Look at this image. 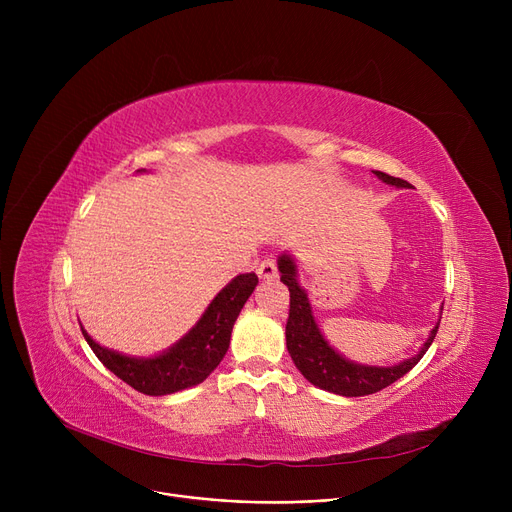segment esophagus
Instances as JSON below:
<instances>
[{
	"instance_id": "34e87169",
	"label": "esophagus",
	"mask_w": 512,
	"mask_h": 512,
	"mask_svg": "<svg viewBox=\"0 0 512 512\" xmlns=\"http://www.w3.org/2000/svg\"><path fill=\"white\" fill-rule=\"evenodd\" d=\"M257 274H259V278H261V280H276V278H278V267H276V261H274V259H265V261H261Z\"/></svg>"
}]
</instances>
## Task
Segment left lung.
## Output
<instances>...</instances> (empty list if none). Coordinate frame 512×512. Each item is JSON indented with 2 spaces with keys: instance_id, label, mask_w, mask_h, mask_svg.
<instances>
[{
  "instance_id": "left-lung-1",
  "label": "left lung",
  "mask_w": 512,
  "mask_h": 512,
  "mask_svg": "<svg viewBox=\"0 0 512 512\" xmlns=\"http://www.w3.org/2000/svg\"><path fill=\"white\" fill-rule=\"evenodd\" d=\"M382 182L396 186V188H409L407 180H400L388 176L384 172H373ZM278 272L280 280L288 286L290 292V313L286 321V348L297 365V369L305 375L313 386L340 394V396H367L373 392H380L386 386L400 380L402 375L409 373L425 355V351L432 346L438 324L429 332L427 340L419 348V353L411 359L400 361L396 365H363L357 361L346 359L340 355L336 348L321 334L317 321L313 317V307L309 301L307 290L299 282V267L297 261L290 253H282L278 257Z\"/></svg>"
}]
</instances>
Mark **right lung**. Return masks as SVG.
I'll return each mask as SVG.
<instances>
[{"label": "right lung", "mask_w": 512, "mask_h": 512, "mask_svg": "<svg viewBox=\"0 0 512 512\" xmlns=\"http://www.w3.org/2000/svg\"><path fill=\"white\" fill-rule=\"evenodd\" d=\"M145 172V170H137ZM255 274L232 278L207 305L197 324L178 342L153 357H132L95 342L87 330L85 340L97 359L134 390L149 396L174 394L201 384L224 359L234 321L257 286Z\"/></svg>", "instance_id": "add662e5"}]
</instances>
